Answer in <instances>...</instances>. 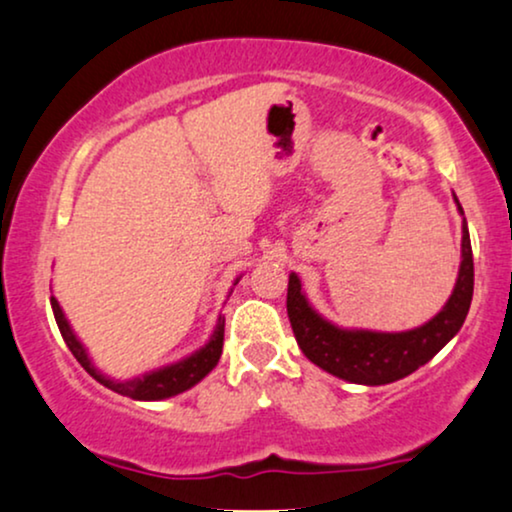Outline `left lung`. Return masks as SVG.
Here are the masks:
<instances>
[{
	"instance_id": "left-lung-1",
	"label": "left lung",
	"mask_w": 512,
	"mask_h": 512,
	"mask_svg": "<svg viewBox=\"0 0 512 512\" xmlns=\"http://www.w3.org/2000/svg\"><path fill=\"white\" fill-rule=\"evenodd\" d=\"M458 202V200H455ZM460 207V205H458ZM463 212V207H460ZM474 291V262L467 224L463 226V262L448 303L420 329L400 334H377V331H343L329 324L307 305L300 293V279L288 276V319L295 341L307 360L326 369L338 379L353 384L381 386L398 381L427 365L463 326Z\"/></svg>"
}]
</instances>
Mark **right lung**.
Returning a JSON list of instances; mask_svg holds the SVG:
<instances>
[{
	"label": "right lung",
	"mask_w": 512,
	"mask_h": 512,
	"mask_svg": "<svg viewBox=\"0 0 512 512\" xmlns=\"http://www.w3.org/2000/svg\"><path fill=\"white\" fill-rule=\"evenodd\" d=\"M52 310H54V319H57V324H59L61 336H64L66 346H69L73 357L80 362V367H83L92 379H97L100 384L107 386V389L121 393V396L135 398V400H162V398L176 396V393L188 391L190 386H195L197 381H200L202 377H207V374L217 367V362L221 357V348H224V319L219 317L212 341H209L202 350H197L195 355H190L183 362H176V365H171V367L159 369V372L145 374V377H138L131 381H112V379L102 377V374L92 367V362L88 360V355H85V350L78 343V338L73 336L71 326H69V322H66L64 312H61V307L54 298H52Z\"/></svg>",
	"instance_id": "add662e5"
}]
</instances>
